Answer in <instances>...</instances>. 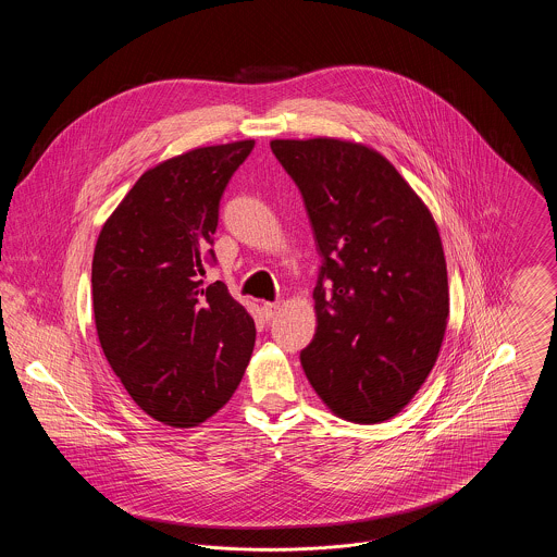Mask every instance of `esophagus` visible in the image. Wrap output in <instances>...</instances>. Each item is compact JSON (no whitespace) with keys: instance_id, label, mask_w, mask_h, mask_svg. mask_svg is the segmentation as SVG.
I'll list each match as a JSON object with an SVG mask.
<instances>
[{"instance_id":"obj_1","label":"esophagus","mask_w":557,"mask_h":557,"mask_svg":"<svg viewBox=\"0 0 557 557\" xmlns=\"http://www.w3.org/2000/svg\"><path fill=\"white\" fill-rule=\"evenodd\" d=\"M277 311H280V302H263V307H261V313H263L265 321L275 318Z\"/></svg>"}]
</instances>
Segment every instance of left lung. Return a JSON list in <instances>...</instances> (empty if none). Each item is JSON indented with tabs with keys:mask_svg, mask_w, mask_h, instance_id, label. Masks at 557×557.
Here are the masks:
<instances>
[{
	"mask_svg": "<svg viewBox=\"0 0 557 557\" xmlns=\"http://www.w3.org/2000/svg\"><path fill=\"white\" fill-rule=\"evenodd\" d=\"M300 189L323 265L318 330L300 352L327 409L355 424L395 418L434 368L449 318L443 242L393 162L338 137L271 139Z\"/></svg>",
	"mask_w": 557,
	"mask_h": 557,
	"instance_id": "8db88e82",
	"label": "left lung"
}]
</instances>
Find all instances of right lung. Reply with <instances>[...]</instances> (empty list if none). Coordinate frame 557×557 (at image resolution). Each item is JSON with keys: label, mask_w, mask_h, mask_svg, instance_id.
Masks as SVG:
<instances>
[{"label": "right lung", "mask_w": 557, "mask_h": 557, "mask_svg": "<svg viewBox=\"0 0 557 557\" xmlns=\"http://www.w3.org/2000/svg\"><path fill=\"white\" fill-rule=\"evenodd\" d=\"M255 139L205 146L148 169L108 216L91 263L102 350L135 405L194 428L236 393L255 321L223 282L202 288L219 200Z\"/></svg>", "instance_id": "1"}]
</instances>
